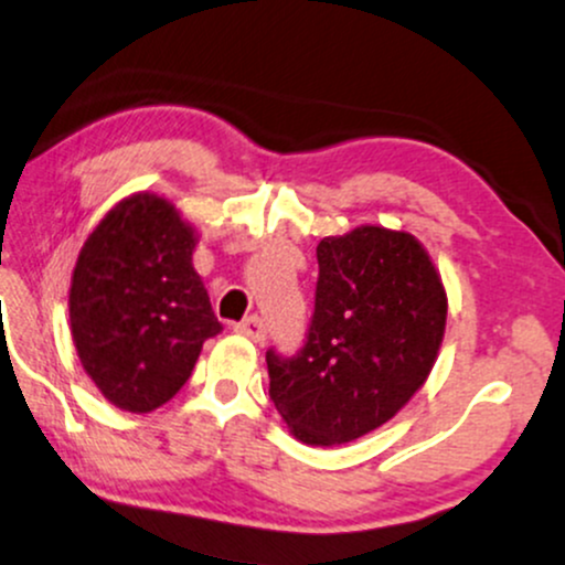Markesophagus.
I'll use <instances>...</instances> for the list:
<instances>
[{
    "label": "esophagus",
    "instance_id": "1",
    "mask_svg": "<svg viewBox=\"0 0 565 565\" xmlns=\"http://www.w3.org/2000/svg\"><path fill=\"white\" fill-rule=\"evenodd\" d=\"M236 331H239V334H244V337H249L253 342H265V334H268V329H265L260 316L244 318L242 323H236Z\"/></svg>",
    "mask_w": 565,
    "mask_h": 565
}]
</instances>
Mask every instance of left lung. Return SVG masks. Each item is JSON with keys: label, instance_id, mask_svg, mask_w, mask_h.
<instances>
[{"label": "left lung", "instance_id": "obj_1", "mask_svg": "<svg viewBox=\"0 0 565 565\" xmlns=\"http://www.w3.org/2000/svg\"><path fill=\"white\" fill-rule=\"evenodd\" d=\"M302 350L265 352L270 399L305 445H344L397 416L424 386L447 321L429 253L407 231L360 226L318 244Z\"/></svg>", "mask_w": 565, "mask_h": 565}]
</instances>
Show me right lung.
Returning a JSON list of instances; mask_svg holds the SVG:
<instances>
[{"label":"right lung","mask_w":565,"mask_h":565,"mask_svg":"<svg viewBox=\"0 0 565 565\" xmlns=\"http://www.w3.org/2000/svg\"><path fill=\"white\" fill-rule=\"evenodd\" d=\"M194 228L158 194L118 202L88 234L71 278L78 360L115 407L149 413L192 376L223 329L192 265Z\"/></svg>","instance_id":"right-lung-1"}]
</instances>
